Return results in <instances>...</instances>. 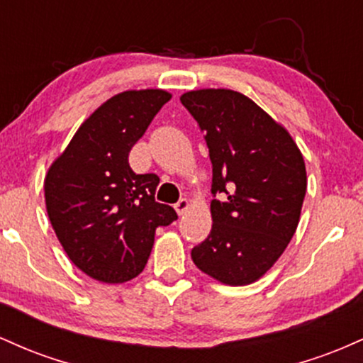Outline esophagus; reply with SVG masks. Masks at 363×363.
<instances>
[{"mask_svg": "<svg viewBox=\"0 0 363 363\" xmlns=\"http://www.w3.org/2000/svg\"><path fill=\"white\" fill-rule=\"evenodd\" d=\"M174 208H176V211L179 215H184L186 211H187V208H189V201H187L186 198H182V199H179V201L176 203V205H174Z\"/></svg>", "mask_w": 363, "mask_h": 363, "instance_id": "34e87169", "label": "esophagus"}]
</instances>
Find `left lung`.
<instances>
[{
  "mask_svg": "<svg viewBox=\"0 0 363 363\" xmlns=\"http://www.w3.org/2000/svg\"><path fill=\"white\" fill-rule=\"evenodd\" d=\"M181 102L205 135L213 169V225L191 257L215 280L249 285L297 230L307 189L302 153L285 128L239 91L193 90Z\"/></svg>",
  "mask_w": 363,
  "mask_h": 363,
  "instance_id": "obj_1",
  "label": "left lung"
}]
</instances>
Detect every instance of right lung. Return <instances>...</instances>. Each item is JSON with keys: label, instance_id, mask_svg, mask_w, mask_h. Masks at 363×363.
Wrapping results in <instances>:
<instances>
[{"label": "right lung", "instance_id": "1", "mask_svg": "<svg viewBox=\"0 0 363 363\" xmlns=\"http://www.w3.org/2000/svg\"><path fill=\"white\" fill-rule=\"evenodd\" d=\"M169 101L164 90L114 95L78 128L45 176V208L62 249L99 281L138 277L155 228L177 220L172 206L155 201L157 174H135L128 160Z\"/></svg>", "mask_w": 363, "mask_h": 363}]
</instances>
